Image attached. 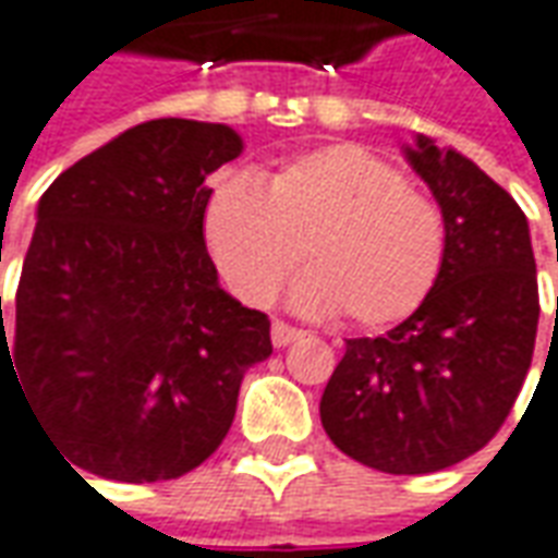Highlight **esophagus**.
Segmentation results:
<instances>
[{"label":"esophagus","mask_w":558,"mask_h":558,"mask_svg":"<svg viewBox=\"0 0 558 558\" xmlns=\"http://www.w3.org/2000/svg\"><path fill=\"white\" fill-rule=\"evenodd\" d=\"M303 330L301 328H291L288 322H272V345H288L294 343V340H301Z\"/></svg>","instance_id":"34e87169"}]
</instances>
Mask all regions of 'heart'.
<instances>
[{
    "mask_svg": "<svg viewBox=\"0 0 558 558\" xmlns=\"http://www.w3.org/2000/svg\"><path fill=\"white\" fill-rule=\"evenodd\" d=\"M203 233L221 276L245 303H270L298 260L313 264L294 298L343 310L364 328L413 316L447 260V218L401 169L355 145L294 157L257 184H215Z\"/></svg>",
    "mask_w": 558,
    "mask_h": 558,
    "instance_id": "heart-1",
    "label": "heart"
}]
</instances>
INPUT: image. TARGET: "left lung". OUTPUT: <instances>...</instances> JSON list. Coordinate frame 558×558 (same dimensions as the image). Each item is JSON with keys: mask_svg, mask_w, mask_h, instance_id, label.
Returning a JSON list of instances; mask_svg holds the SVG:
<instances>
[{"mask_svg": "<svg viewBox=\"0 0 558 558\" xmlns=\"http://www.w3.org/2000/svg\"><path fill=\"white\" fill-rule=\"evenodd\" d=\"M407 157L447 218L444 270L398 328L345 340L318 413L349 459L386 474H434L501 432L532 367L541 303L517 199L428 136Z\"/></svg>", "mask_w": 558, "mask_h": 558, "instance_id": "8db88e82", "label": "left lung"}]
</instances>
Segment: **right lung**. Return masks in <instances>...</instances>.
<instances>
[{
  "mask_svg": "<svg viewBox=\"0 0 558 558\" xmlns=\"http://www.w3.org/2000/svg\"><path fill=\"white\" fill-rule=\"evenodd\" d=\"M240 151L230 126L160 118L41 194L2 383L75 468L118 483L194 471L230 432L245 371L272 355L270 318L218 286L203 240L206 175Z\"/></svg>",
  "mask_w": 558,
  "mask_h": 558,
  "instance_id": "add662e5",
  "label": "right lung"
}]
</instances>
